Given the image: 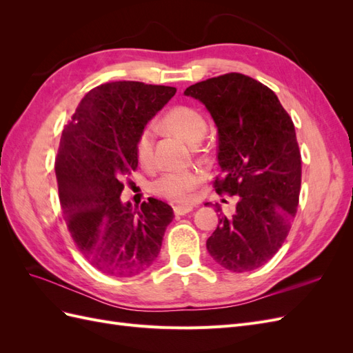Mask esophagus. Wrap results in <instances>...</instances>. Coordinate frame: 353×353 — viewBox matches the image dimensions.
Returning a JSON list of instances; mask_svg holds the SVG:
<instances>
[{
    "instance_id": "esophagus-1",
    "label": "esophagus",
    "mask_w": 353,
    "mask_h": 353,
    "mask_svg": "<svg viewBox=\"0 0 353 353\" xmlns=\"http://www.w3.org/2000/svg\"><path fill=\"white\" fill-rule=\"evenodd\" d=\"M191 210H193V208L187 206V205H176V206H174L175 215H185V213H188Z\"/></svg>"
}]
</instances>
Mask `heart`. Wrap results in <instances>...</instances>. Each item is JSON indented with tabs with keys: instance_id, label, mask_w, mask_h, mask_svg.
I'll list each match as a JSON object with an SVG mask.
<instances>
[{
	"instance_id": "obj_1",
	"label": "heart",
	"mask_w": 353,
	"mask_h": 353,
	"mask_svg": "<svg viewBox=\"0 0 353 353\" xmlns=\"http://www.w3.org/2000/svg\"><path fill=\"white\" fill-rule=\"evenodd\" d=\"M163 122L168 128L183 135L190 143H196L205 134L206 122L199 110L190 105H176L170 109ZM135 153L138 162L150 168L154 163V130L153 126H145L138 134L135 143ZM205 179V172L197 166L168 169L152 184L153 193L172 201H187L193 196V191Z\"/></svg>"
}]
</instances>
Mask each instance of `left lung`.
Listing matches in <instances>:
<instances>
[{"mask_svg": "<svg viewBox=\"0 0 353 353\" xmlns=\"http://www.w3.org/2000/svg\"><path fill=\"white\" fill-rule=\"evenodd\" d=\"M218 126V194L237 196L236 210L218 206V227L206 241L210 256L231 272L265 265L280 250L296 216L302 156L292 117L266 85L225 73L191 85Z\"/></svg>", "mask_w": 353, "mask_h": 353, "instance_id": "obj_1", "label": "left lung"}]
</instances>
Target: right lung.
Masks as SVG:
<instances>
[{
  "instance_id": "obj_1",
  "label": "right lung",
  "mask_w": 353,
  "mask_h": 353,
  "mask_svg": "<svg viewBox=\"0 0 353 353\" xmlns=\"http://www.w3.org/2000/svg\"><path fill=\"white\" fill-rule=\"evenodd\" d=\"M175 92L135 81L101 83L85 94L63 130L54 165L60 206L78 250L105 275L150 268L174 219L165 201L150 197L135 213L121 194L138 168V134Z\"/></svg>"
}]
</instances>
